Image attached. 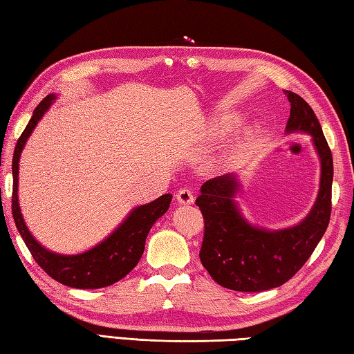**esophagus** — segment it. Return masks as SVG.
I'll return each instance as SVG.
<instances>
[{
    "label": "esophagus",
    "instance_id": "1",
    "mask_svg": "<svg viewBox=\"0 0 354 354\" xmlns=\"http://www.w3.org/2000/svg\"><path fill=\"white\" fill-rule=\"evenodd\" d=\"M176 199L180 205H191V203H194V194L193 191L183 188L176 194Z\"/></svg>",
    "mask_w": 354,
    "mask_h": 354
}]
</instances>
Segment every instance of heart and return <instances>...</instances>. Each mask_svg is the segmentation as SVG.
<instances>
[{"label":"heart","instance_id":"obj_1","mask_svg":"<svg viewBox=\"0 0 354 354\" xmlns=\"http://www.w3.org/2000/svg\"><path fill=\"white\" fill-rule=\"evenodd\" d=\"M233 120H230V118H228V120H219V121H216L214 124H213V127H212V130H213V133H222V132H225V130H228L230 129L232 126H233ZM234 151H236V147H233L232 151H230V153H233ZM228 153V152H227Z\"/></svg>","mask_w":354,"mask_h":354}]
</instances>
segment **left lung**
<instances>
[{"instance_id":"obj_1","label":"left lung","mask_w":354,"mask_h":354,"mask_svg":"<svg viewBox=\"0 0 354 354\" xmlns=\"http://www.w3.org/2000/svg\"><path fill=\"white\" fill-rule=\"evenodd\" d=\"M290 116L289 133H306L320 161L319 193L313 208L299 224L263 228L245 218L236 201L241 193L234 172L216 177L201 187L199 205L205 219L201 261L213 280L239 292H261L290 280L311 257L324 236L331 214L333 155L317 116L305 99L286 91Z\"/></svg>"}]
</instances>
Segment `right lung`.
Segmentation results:
<instances>
[{"instance_id":"add662e5","label":"right lung","mask_w":354,"mask_h":354,"mask_svg":"<svg viewBox=\"0 0 354 354\" xmlns=\"http://www.w3.org/2000/svg\"><path fill=\"white\" fill-rule=\"evenodd\" d=\"M57 95H48L37 105L32 118H30L26 129L17 141L14 158H12V176H14V193H12V214H14L15 225L20 232L24 244L34 257L35 263L54 278L55 281L65 284L68 288L76 289H99L110 286L121 278L126 277L136 264L145 252L147 233L152 225L163 216L172 201V194H163L145 205L133 207L121 221L107 238L95 247L82 253L64 255L46 249L24 222L21 214L20 202H18V169H20V157L24 146L32 135L34 129L46 111L55 102Z\"/></svg>"}]
</instances>
